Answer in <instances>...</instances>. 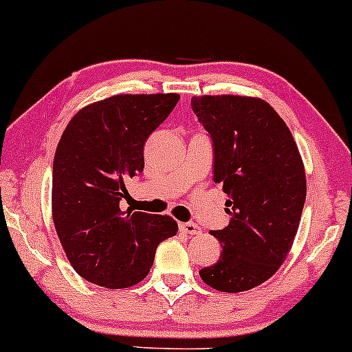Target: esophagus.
I'll return each mask as SVG.
<instances>
[{"label": "esophagus", "mask_w": 352, "mask_h": 352, "mask_svg": "<svg viewBox=\"0 0 352 352\" xmlns=\"http://www.w3.org/2000/svg\"><path fill=\"white\" fill-rule=\"evenodd\" d=\"M179 231L186 232V234H199L201 232V228L197 226L196 223H191V221H188V223H179Z\"/></svg>", "instance_id": "34e87169"}]
</instances>
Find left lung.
Masks as SVG:
<instances>
[{"label": "left lung", "mask_w": 352, "mask_h": 352, "mask_svg": "<svg viewBox=\"0 0 352 352\" xmlns=\"http://www.w3.org/2000/svg\"><path fill=\"white\" fill-rule=\"evenodd\" d=\"M191 108L211 138L214 183L228 195L218 263L201 279L224 293L252 289L270 279L289 252L304 201L306 175L298 146L278 113L258 98H191Z\"/></svg>", "instance_id": "obj_1"}]
</instances>
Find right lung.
<instances>
[{
	"label": "right lung",
	"instance_id": "1",
	"mask_svg": "<svg viewBox=\"0 0 352 352\" xmlns=\"http://www.w3.org/2000/svg\"><path fill=\"white\" fill-rule=\"evenodd\" d=\"M179 94H118L82 108L59 140L53 163V221L63 250L86 281L121 289L148 276L169 216L121 211L124 181L144 169V143Z\"/></svg>",
	"mask_w": 352,
	"mask_h": 352
}]
</instances>
